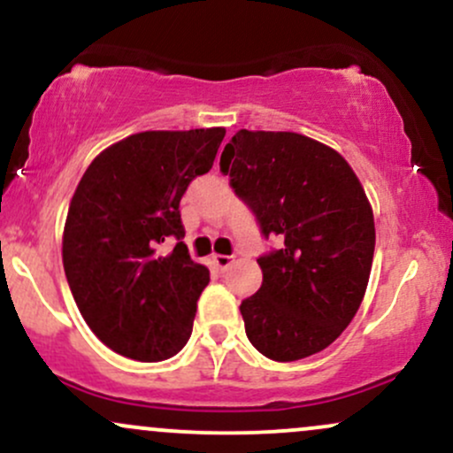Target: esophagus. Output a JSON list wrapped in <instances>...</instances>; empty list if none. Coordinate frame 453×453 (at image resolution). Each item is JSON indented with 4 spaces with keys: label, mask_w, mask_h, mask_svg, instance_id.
<instances>
[{
    "label": "esophagus",
    "mask_w": 453,
    "mask_h": 453,
    "mask_svg": "<svg viewBox=\"0 0 453 453\" xmlns=\"http://www.w3.org/2000/svg\"><path fill=\"white\" fill-rule=\"evenodd\" d=\"M213 261H216L218 267H228V265H231L233 257H228V255H213Z\"/></svg>",
    "instance_id": "34e87169"
}]
</instances>
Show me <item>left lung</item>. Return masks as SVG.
I'll return each mask as SVG.
<instances>
[{"label": "left lung", "instance_id": "1", "mask_svg": "<svg viewBox=\"0 0 453 453\" xmlns=\"http://www.w3.org/2000/svg\"><path fill=\"white\" fill-rule=\"evenodd\" d=\"M220 170L280 250L257 259L264 283L242 303L250 343L272 361L322 352L365 298L376 226L352 166L334 149L294 131L240 129Z\"/></svg>", "mask_w": 453, "mask_h": 453}]
</instances>
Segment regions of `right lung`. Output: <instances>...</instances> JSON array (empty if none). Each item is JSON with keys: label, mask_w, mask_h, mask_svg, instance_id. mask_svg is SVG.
<instances>
[{"label": "right lung", "mask_w": 453, "mask_h": 453, "mask_svg": "<svg viewBox=\"0 0 453 453\" xmlns=\"http://www.w3.org/2000/svg\"><path fill=\"white\" fill-rule=\"evenodd\" d=\"M225 127L142 131L101 150L77 183L62 233V264L81 318L116 354L174 357L192 334L209 267L189 259L181 203L209 173Z\"/></svg>", "instance_id": "right-lung-1"}]
</instances>
